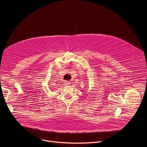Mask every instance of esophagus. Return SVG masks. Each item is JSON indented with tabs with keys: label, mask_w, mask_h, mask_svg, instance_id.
<instances>
[{
	"label": "esophagus",
	"mask_w": 147,
	"mask_h": 147,
	"mask_svg": "<svg viewBox=\"0 0 147 147\" xmlns=\"http://www.w3.org/2000/svg\"><path fill=\"white\" fill-rule=\"evenodd\" d=\"M70 84V82L69 81H65V86H69Z\"/></svg>",
	"instance_id": "obj_1"
}]
</instances>
